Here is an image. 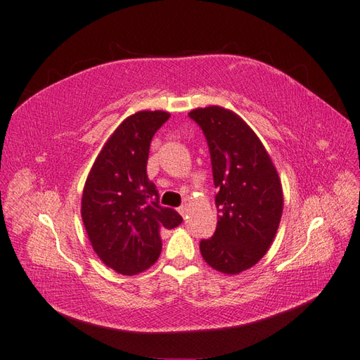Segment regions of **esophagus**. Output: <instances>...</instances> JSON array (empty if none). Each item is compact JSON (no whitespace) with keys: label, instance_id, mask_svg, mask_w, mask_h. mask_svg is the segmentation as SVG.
<instances>
[{"label":"esophagus","instance_id":"esophagus-1","mask_svg":"<svg viewBox=\"0 0 360 360\" xmlns=\"http://www.w3.org/2000/svg\"><path fill=\"white\" fill-rule=\"evenodd\" d=\"M179 214H180L183 218H185L186 214H188V207H186V206H180V207H179Z\"/></svg>","mask_w":360,"mask_h":360}]
</instances>
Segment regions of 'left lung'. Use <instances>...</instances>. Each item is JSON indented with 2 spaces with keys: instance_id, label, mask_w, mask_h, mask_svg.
I'll return each instance as SVG.
<instances>
[{
  "instance_id": "left-lung-1",
  "label": "left lung",
  "mask_w": 360,
  "mask_h": 360,
  "mask_svg": "<svg viewBox=\"0 0 360 360\" xmlns=\"http://www.w3.org/2000/svg\"><path fill=\"white\" fill-rule=\"evenodd\" d=\"M188 116L209 146L218 221L214 235L200 241L201 257L227 275L240 274L266 255L283 215L278 172L257 134L235 112L197 108Z\"/></svg>"
}]
</instances>
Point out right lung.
<instances>
[{
	"label": "right lung",
	"mask_w": 360,
	"mask_h": 360,
	"mask_svg": "<svg viewBox=\"0 0 360 360\" xmlns=\"http://www.w3.org/2000/svg\"><path fill=\"white\" fill-rule=\"evenodd\" d=\"M169 119L165 111L127 117L102 148L85 181L82 221L98 257L122 275L151 267L162 250L160 231L183 218L160 206L159 191L146 174L154 134Z\"/></svg>",
	"instance_id": "1"
}]
</instances>
